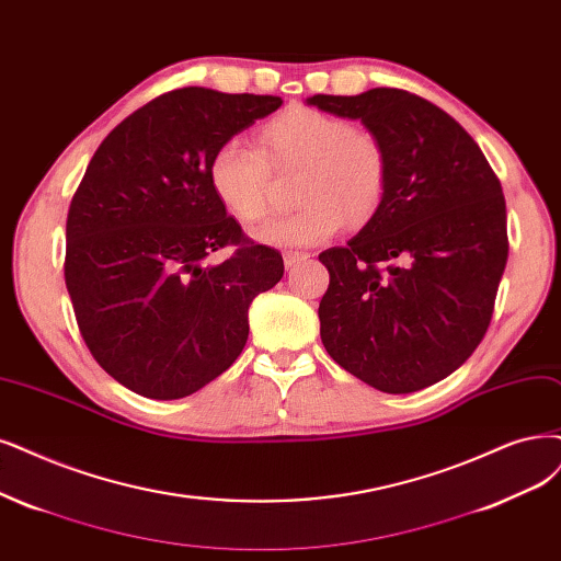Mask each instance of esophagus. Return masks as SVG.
Masks as SVG:
<instances>
[{
	"label": "esophagus",
	"mask_w": 561,
	"mask_h": 561,
	"mask_svg": "<svg viewBox=\"0 0 561 561\" xmlns=\"http://www.w3.org/2000/svg\"><path fill=\"white\" fill-rule=\"evenodd\" d=\"M309 259V254H305V252H286L284 254V265L291 270V267H296L298 263H302V261H307Z\"/></svg>",
	"instance_id": "1"
}]
</instances>
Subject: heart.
Masks as SVG:
<instances>
[{
  "label": "heart",
  "instance_id": "heart-1",
  "mask_svg": "<svg viewBox=\"0 0 561 561\" xmlns=\"http://www.w3.org/2000/svg\"><path fill=\"white\" fill-rule=\"evenodd\" d=\"M259 147L240 138L217 145L207 161L217 201L244 224L261 221L270 210L273 171H300L298 210L270 219L254 233L265 244L312 247L333 238L344 219L363 226L375 217L388 194L390 161L383 142L356 129L346 117L296 106L265 122Z\"/></svg>",
  "mask_w": 561,
  "mask_h": 561
}]
</instances>
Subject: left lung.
Wrapping results in <instances>:
<instances>
[{
  "mask_svg": "<svg viewBox=\"0 0 561 561\" xmlns=\"http://www.w3.org/2000/svg\"><path fill=\"white\" fill-rule=\"evenodd\" d=\"M307 103L360 119L390 161L381 210L319 254L330 275L321 342L371 388H427L488 333L508 259L502 182L460 124L419 94L375 88Z\"/></svg>",
  "mask_w": 561,
  "mask_h": 561,
  "instance_id": "left-lung-1",
  "label": "left lung"
}]
</instances>
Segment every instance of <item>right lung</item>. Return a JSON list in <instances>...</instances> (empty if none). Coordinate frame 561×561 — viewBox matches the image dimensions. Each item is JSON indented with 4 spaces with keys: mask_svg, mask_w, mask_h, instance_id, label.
<instances>
[{
    "mask_svg": "<svg viewBox=\"0 0 561 561\" xmlns=\"http://www.w3.org/2000/svg\"><path fill=\"white\" fill-rule=\"evenodd\" d=\"M279 96L165 92L103 138L67 217L65 279L94 360L142 398L180 400L242 354L247 309L284 275L217 201V145L275 113ZM224 245L219 266L202 259Z\"/></svg>",
    "mask_w": 561,
    "mask_h": 561,
    "instance_id": "1",
    "label": "right lung"
}]
</instances>
